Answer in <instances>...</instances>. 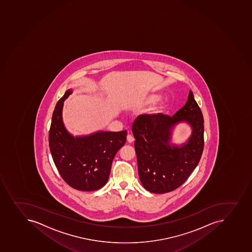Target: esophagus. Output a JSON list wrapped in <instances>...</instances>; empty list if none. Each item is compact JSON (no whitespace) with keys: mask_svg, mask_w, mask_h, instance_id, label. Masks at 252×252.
Returning a JSON list of instances; mask_svg holds the SVG:
<instances>
[{"mask_svg":"<svg viewBox=\"0 0 252 252\" xmlns=\"http://www.w3.org/2000/svg\"><path fill=\"white\" fill-rule=\"evenodd\" d=\"M127 141H128V143H133L134 141V137L132 136L131 134H128L127 135Z\"/></svg>","mask_w":252,"mask_h":252,"instance_id":"34e87169","label":"esophagus"}]
</instances>
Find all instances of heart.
<instances>
[{"instance_id":"obj_1","label":"heart","mask_w":252,"mask_h":252,"mask_svg":"<svg viewBox=\"0 0 252 252\" xmlns=\"http://www.w3.org/2000/svg\"><path fill=\"white\" fill-rule=\"evenodd\" d=\"M160 96L158 94H150V95L147 96L146 98H144V105H149V104H153V103H156L157 101L159 100ZM164 107L163 105H158L156 108H154L153 113L154 115H158L160 113H162Z\"/></svg>"}]
</instances>
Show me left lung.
<instances>
[{"instance_id":"obj_1","label":"left lung","mask_w":252,"mask_h":252,"mask_svg":"<svg viewBox=\"0 0 252 252\" xmlns=\"http://www.w3.org/2000/svg\"><path fill=\"white\" fill-rule=\"evenodd\" d=\"M186 121L192 134L186 144H169L175 124ZM204 119L189 91L188 101L172 117L142 114L132 125L139 180L145 189L154 193L171 192L180 187L197 167L204 149Z\"/></svg>"}]
</instances>
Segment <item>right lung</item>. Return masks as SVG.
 <instances>
[{
  "instance_id": "obj_1",
  "label": "right lung",
  "mask_w": 252,
  "mask_h": 252,
  "mask_svg": "<svg viewBox=\"0 0 252 252\" xmlns=\"http://www.w3.org/2000/svg\"><path fill=\"white\" fill-rule=\"evenodd\" d=\"M72 92L67 90L55 105L49 146L58 171L70 187L94 191L108 181L113 158L126 144L127 131H99L88 136L73 137L65 129L62 118L63 101Z\"/></svg>"
}]
</instances>
